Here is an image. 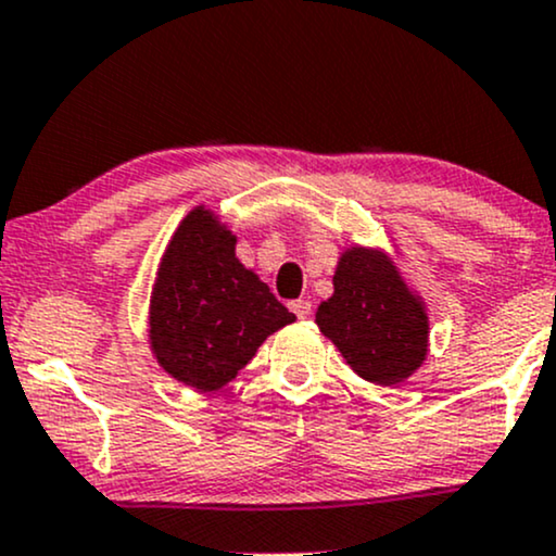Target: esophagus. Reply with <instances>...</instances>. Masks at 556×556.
Instances as JSON below:
<instances>
[{
    "label": "esophagus",
    "mask_w": 556,
    "mask_h": 556,
    "mask_svg": "<svg viewBox=\"0 0 556 556\" xmlns=\"http://www.w3.org/2000/svg\"><path fill=\"white\" fill-rule=\"evenodd\" d=\"M291 312L296 315L299 319H306L312 315V304L306 302V299H296V302H291Z\"/></svg>",
    "instance_id": "1"
}]
</instances>
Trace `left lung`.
<instances>
[{"label":"left lung","mask_w":556,"mask_h":556,"mask_svg":"<svg viewBox=\"0 0 556 556\" xmlns=\"http://www.w3.org/2000/svg\"><path fill=\"white\" fill-rule=\"evenodd\" d=\"M315 323L367 382H406L427 362V304L384 250L354 244L341 252L332 296L317 306Z\"/></svg>","instance_id":"obj_1"}]
</instances>
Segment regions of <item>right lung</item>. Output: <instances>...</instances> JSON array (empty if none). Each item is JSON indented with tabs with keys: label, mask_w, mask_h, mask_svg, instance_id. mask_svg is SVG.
Here are the masks:
<instances>
[{
	"label": "right lung",
	"mask_w": 556,
	"mask_h": 556,
	"mask_svg": "<svg viewBox=\"0 0 556 556\" xmlns=\"http://www.w3.org/2000/svg\"><path fill=\"white\" fill-rule=\"evenodd\" d=\"M293 317L237 257V237L211 207H192L155 270L148 341L159 367L200 393L224 388L267 336Z\"/></svg>",
	"instance_id": "obj_1"
}]
</instances>
